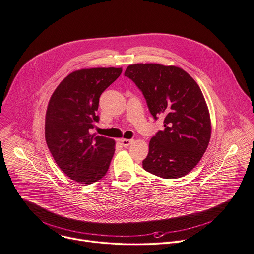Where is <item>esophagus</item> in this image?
I'll return each instance as SVG.
<instances>
[{
    "mask_svg": "<svg viewBox=\"0 0 254 254\" xmlns=\"http://www.w3.org/2000/svg\"><path fill=\"white\" fill-rule=\"evenodd\" d=\"M132 141H133V139H126V138H124V139H122V140H121L122 144H123L125 147L128 146Z\"/></svg>",
    "mask_w": 254,
    "mask_h": 254,
    "instance_id": "34e87169",
    "label": "esophagus"
}]
</instances>
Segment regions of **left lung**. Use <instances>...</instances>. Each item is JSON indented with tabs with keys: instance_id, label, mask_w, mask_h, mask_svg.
<instances>
[{
	"instance_id": "left-lung-1",
	"label": "left lung",
	"mask_w": 254,
	"mask_h": 254,
	"mask_svg": "<svg viewBox=\"0 0 254 254\" xmlns=\"http://www.w3.org/2000/svg\"><path fill=\"white\" fill-rule=\"evenodd\" d=\"M142 92L164 129L149 141L143 169L165 179L188 174L203 157L211 138V119L203 93L183 69L155 63L129 65L125 72Z\"/></svg>"
}]
</instances>
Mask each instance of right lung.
I'll use <instances>...</instances> for the list:
<instances>
[{"label": "right lung", "mask_w": 254, "mask_h": 254, "mask_svg": "<svg viewBox=\"0 0 254 254\" xmlns=\"http://www.w3.org/2000/svg\"><path fill=\"white\" fill-rule=\"evenodd\" d=\"M122 68L81 69L69 74L52 94L45 117V139L59 168L72 180L92 184L103 178L115 153V140L90 134L102 93Z\"/></svg>", "instance_id": "1"}]
</instances>
